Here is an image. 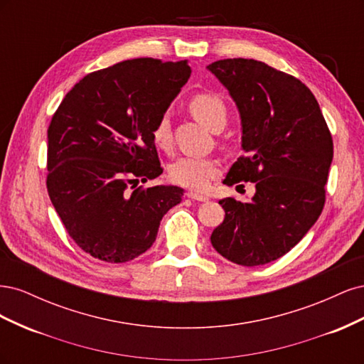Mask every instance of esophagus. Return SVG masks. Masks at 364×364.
Segmentation results:
<instances>
[{
	"instance_id": "obj_1",
	"label": "esophagus",
	"mask_w": 364,
	"mask_h": 364,
	"mask_svg": "<svg viewBox=\"0 0 364 364\" xmlns=\"http://www.w3.org/2000/svg\"><path fill=\"white\" fill-rule=\"evenodd\" d=\"M186 196H188L190 199H193V200H197V202H208V200H209L206 196H203V194H199V193H193V191L186 193Z\"/></svg>"
}]
</instances>
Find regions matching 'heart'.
<instances>
[{"label": "heart", "instance_id": "1", "mask_svg": "<svg viewBox=\"0 0 364 364\" xmlns=\"http://www.w3.org/2000/svg\"><path fill=\"white\" fill-rule=\"evenodd\" d=\"M193 117L213 132L223 130L228 123V107L215 94L202 92L194 95L188 102ZM153 141L161 149L171 146V126L168 117H161L151 132ZM170 178L174 183L191 190H205L220 171L218 162L209 158L183 156L170 165Z\"/></svg>", "mask_w": 364, "mask_h": 364}]
</instances>
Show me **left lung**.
I'll return each instance as SVG.
<instances>
[{
    "mask_svg": "<svg viewBox=\"0 0 364 364\" xmlns=\"http://www.w3.org/2000/svg\"><path fill=\"white\" fill-rule=\"evenodd\" d=\"M206 70L226 87L241 119L245 156L223 183L255 185L249 202H218L225 220L211 245L240 266H262L293 249L321 215L333 138L316 97L296 77L253 59L217 60Z\"/></svg>",
    "mask_w": 364,
    "mask_h": 364,
    "instance_id": "left-lung-1",
    "label": "left lung"
}]
</instances>
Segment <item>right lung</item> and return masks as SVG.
<instances>
[{
    "label": "right lung",
    "mask_w": 364,
    "mask_h": 364,
    "mask_svg": "<svg viewBox=\"0 0 364 364\" xmlns=\"http://www.w3.org/2000/svg\"><path fill=\"white\" fill-rule=\"evenodd\" d=\"M190 74L188 60L119 62L85 75L53 115L48 196L70 237L91 257H139L155 243L162 217L181 203V186H135L162 173L151 132Z\"/></svg>",
    "instance_id": "right-lung-1"
}]
</instances>
